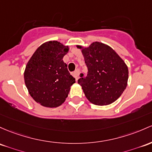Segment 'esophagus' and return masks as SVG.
Listing matches in <instances>:
<instances>
[{
  "label": "esophagus",
  "mask_w": 152,
  "mask_h": 152,
  "mask_svg": "<svg viewBox=\"0 0 152 152\" xmlns=\"http://www.w3.org/2000/svg\"><path fill=\"white\" fill-rule=\"evenodd\" d=\"M71 75L73 76V77L76 79V81H77L78 79H79V71H75L71 73Z\"/></svg>",
  "instance_id": "34e87169"
}]
</instances>
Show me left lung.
Returning a JSON list of instances; mask_svg holds the SVG:
<instances>
[{
	"mask_svg": "<svg viewBox=\"0 0 152 152\" xmlns=\"http://www.w3.org/2000/svg\"><path fill=\"white\" fill-rule=\"evenodd\" d=\"M81 49L88 68L87 76L80 74L78 84L87 99L96 105H108L117 100L126 89L128 66L116 52L104 43L94 42Z\"/></svg>",
	"mask_w": 152,
	"mask_h": 152,
	"instance_id": "1",
	"label": "left lung"
}]
</instances>
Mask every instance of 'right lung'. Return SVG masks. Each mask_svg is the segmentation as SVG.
Masks as SVG:
<instances>
[{
    "label": "right lung",
    "mask_w": 152,
    "mask_h": 152,
    "mask_svg": "<svg viewBox=\"0 0 152 152\" xmlns=\"http://www.w3.org/2000/svg\"><path fill=\"white\" fill-rule=\"evenodd\" d=\"M68 50V46L60 42H46L36 50L26 64L25 84L30 96L42 106L61 105L76 81L63 61Z\"/></svg>",
    "instance_id": "right-lung-1"
}]
</instances>
